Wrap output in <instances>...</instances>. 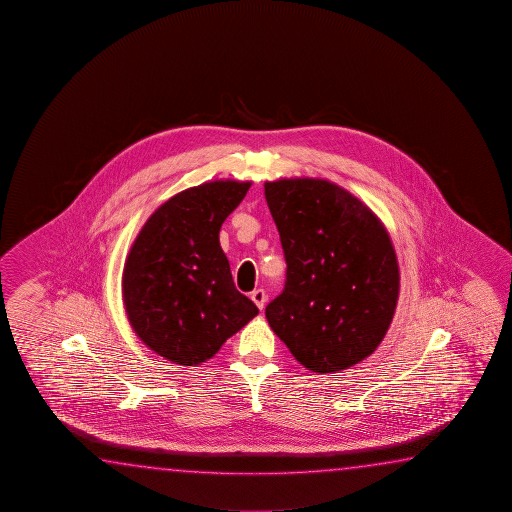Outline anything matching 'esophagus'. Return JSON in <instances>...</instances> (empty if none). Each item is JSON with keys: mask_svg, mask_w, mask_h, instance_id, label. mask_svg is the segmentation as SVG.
Masks as SVG:
<instances>
[{"mask_svg": "<svg viewBox=\"0 0 512 512\" xmlns=\"http://www.w3.org/2000/svg\"><path fill=\"white\" fill-rule=\"evenodd\" d=\"M251 299L256 303V306L263 310L265 308V303H267V294H265V290L263 288H258V290H254L251 294Z\"/></svg>", "mask_w": 512, "mask_h": 512, "instance_id": "esophagus-1", "label": "esophagus"}]
</instances>
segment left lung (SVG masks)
I'll use <instances>...</instances> for the list:
<instances>
[{
    "label": "left lung",
    "instance_id": "1",
    "mask_svg": "<svg viewBox=\"0 0 512 512\" xmlns=\"http://www.w3.org/2000/svg\"><path fill=\"white\" fill-rule=\"evenodd\" d=\"M285 252L283 292L265 315L297 362L337 373L362 362L389 330L399 269L371 209L322 179L265 182Z\"/></svg>",
    "mask_w": 512,
    "mask_h": 512
}]
</instances>
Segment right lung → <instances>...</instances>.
Returning <instances> with one entry per match:
<instances>
[{"label": "right lung", "instance_id": "obj_1", "mask_svg": "<svg viewBox=\"0 0 512 512\" xmlns=\"http://www.w3.org/2000/svg\"><path fill=\"white\" fill-rule=\"evenodd\" d=\"M251 182L215 181L181 191L154 211L123 269L132 328L157 355L199 365L258 315L234 286L218 233Z\"/></svg>", "mask_w": 512, "mask_h": 512}]
</instances>
